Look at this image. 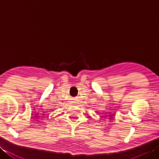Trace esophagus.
<instances>
[{
	"label": "esophagus",
	"mask_w": 159,
	"mask_h": 159,
	"mask_svg": "<svg viewBox=\"0 0 159 159\" xmlns=\"http://www.w3.org/2000/svg\"><path fill=\"white\" fill-rule=\"evenodd\" d=\"M74 103H76V102H74Z\"/></svg>",
	"instance_id": "34e87169"
}]
</instances>
